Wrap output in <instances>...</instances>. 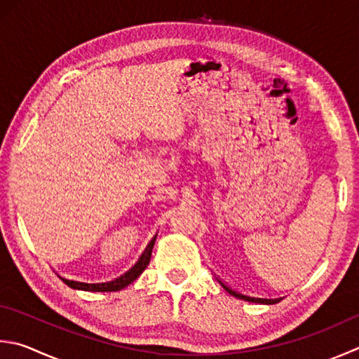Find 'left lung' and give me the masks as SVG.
Here are the masks:
<instances>
[{
    "mask_svg": "<svg viewBox=\"0 0 359 359\" xmlns=\"http://www.w3.org/2000/svg\"><path fill=\"white\" fill-rule=\"evenodd\" d=\"M224 290H226L229 294H231V296H235L238 299H243V300H249V302H266V304H273V299H255V297H249V296H244V294H240L231 290V287L226 286L224 283H221Z\"/></svg>",
    "mask_w": 359,
    "mask_h": 359,
    "instance_id": "left-lung-1",
    "label": "left lung"
}]
</instances>
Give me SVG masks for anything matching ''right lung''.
Masks as SVG:
<instances>
[{
	"label": "right lung",
	"instance_id": "1",
	"mask_svg": "<svg viewBox=\"0 0 359 359\" xmlns=\"http://www.w3.org/2000/svg\"><path fill=\"white\" fill-rule=\"evenodd\" d=\"M152 248L154 244H149L146 248V250L140 257L138 262L135 263V266H132V268L123 273L121 277H118L115 280H111V282H104V283H83V282H76V280H68V278H62V282L68 285L69 287H73V290H81V291H91V292H111V291H121L123 287L129 286L132 282H135V280L142 276V272L147 268V264L151 262V254H152Z\"/></svg>",
	"mask_w": 359,
	"mask_h": 359
}]
</instances>
